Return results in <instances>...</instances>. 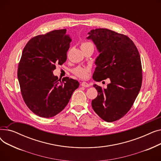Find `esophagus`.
<instances>
[{"instance_id": "34e87169", "label": "esophagus", "mask_w": 161, "mask_h": 161, "mask_svg": "<svg viewBox=\"0 0 161 161\" xmlns=\"http://www.w3.org/2000/svg\"><path fill=\"white\" fill-rule=\"evenodd\" d=\"M81 86L82 87H90V84H89V83H87V82H86V81H83V82H82V83H81Z\"/></svg>"}]
</instances>
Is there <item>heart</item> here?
Here are the masks:
<instances>
[{"mask_svg": "<svg viewBox=\"0 0 161 161\" xmlns=\"http://www.w3.org/2000/svg\"><path fill=\"white\" fill-rule=\"evenodd\" d=\"M91 44H92L91 43V42H83V43L81 44V47L89 46V45H91ZM89 72V68H88V67H86V68L78 67L73 70V72L74 73V74H75L76 75L78 76V77L81 78H87Z\"/></svg>", "mask_w": 161, "mask_h": 161, "instance_id": "b5f03b06", "label": "heart"}]
</instances>
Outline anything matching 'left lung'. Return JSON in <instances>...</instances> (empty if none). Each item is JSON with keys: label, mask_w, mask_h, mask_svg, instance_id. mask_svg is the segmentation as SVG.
Returning a JSON list of instances; mask_svg holds the SVG:
<instances>
[{"label": "left lung", "mask_w": 161, "mask_h": 161, "mask_svg": "<svg viewBox=\"0 0 161 161\" xmlns=\"http://www.w3.org/2000/svg\"><path fill=\"white\" fill-rule=\"evenodd\" d=\"M87 38L100 53L92 78L100 81L108 78L106 89L96 84L98 95L91 105L96 114L106 122L121 119L131 108L142 82L141 59L134 42L122 34L107 29H92Z\"/></svg>", "instance_id": "1"}]
</instances>
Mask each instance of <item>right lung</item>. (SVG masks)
<instances>
[{"instance_id":"right-lung-1","label":"right lung","mask_w":161,"mask_h":161,"mask_svg":"<svg viewBox=\"0 0 161 161\" xmlns=\"http://www.w3.org/2000/svg\"><path fill=\"white\" fill-rule=\"evenodd\" d=\"M72 40L66 29L54 30L31 38L25 46L18 78L25 104L36 115L52 117L66 107L79 82L69 77L58 79L55 64L66 61Z\"/></svg>"}]
</instances>
